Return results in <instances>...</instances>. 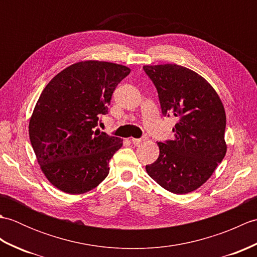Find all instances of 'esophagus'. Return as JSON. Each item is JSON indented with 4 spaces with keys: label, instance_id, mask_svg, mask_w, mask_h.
<instances>
[{
    "label": "esophagus",
    "instance_id": "1",
    "mask_svg": "<svg viewBox=\"0 0 257 257\" xmlns=\"http://www.w3.org/2000/svg\"><path fill=\"white\" fill-rule=\"evenodd\" d=\"M145 140H146L145 138H143V139H136V138H133V139H132V143H133L134 145L137 146V145L143 143V141H145Z\"/></svg>",
    "mask_w": 257,
    "mask_h": 257
}]
</instances>
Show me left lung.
<instances>
[{
  "mask_svg": "<svg viewBox=\"0 0 257 257\" xmlns=\"http://www.w3.org/2000/svg\"><path fill=\"white\" fill-rule=\"evenodd\" d=\"M165 116L177 123L174 138L158 143V159L146 166L163 189L185 194L199 189L226 154V116L215 89L198 73L177 64L145 65Z\"/></svg>",
  "mask_w": 257,
  "mask_h": 257,
  "instance_id": "obj_1",
  "label": "left lung"
}]
</instances>
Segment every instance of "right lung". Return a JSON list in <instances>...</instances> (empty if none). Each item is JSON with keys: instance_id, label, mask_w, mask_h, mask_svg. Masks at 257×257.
I'll return each mask as SVG.
<instances>
[{"instance_id": "obj_1", "label": "right lung", "mask_w": 257, "mask_h": 257, "mask_svg": "<svg viewBox=\"0 0 257 257\" xmlns=\"http://www.w3.org/2000/svg\"><path fill=\"white\" fill-rule=\"evenodd\" d=\"M129 73L120 64L83 61L63 69L42 91L30 119V140L42 172L58 190L83 194L108 176L122 139L96 127Z\"/></svg>"}]
</instances>
